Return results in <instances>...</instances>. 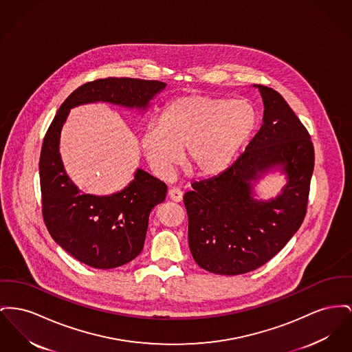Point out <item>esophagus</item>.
I'll return each instance as SVG.
<instances>
[{
  "label": "esophagus",
  "mask_w": 352,
  "mask_h": 352,
  "mask_svg": "<svg viewBox=\"0 0 352 352\" xmlns=\"http://www.w3.org/2000/svg\"><path fill=\"white\" fill-rule=\"evenodd\" d=\"M168 197H170V199L174 201V202H181L182 198H184V192H182L179 188L173 187V188L168 190Z\"/></svg>",
  "instance_id": "esophagus-1"
}]
</instances>
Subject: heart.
<instances>
[{
	"label": "heart",
	"mask_w": 352,
	"mask_h": 352,
	"mask_svg": "<svg viewBox=\"0 0 352 352\" xmlns=\"http://www.w3.org/2000/svg\"><path fill=\"white\" fill-rule=\"evenodd\" d=\"M256 111L246 101L191 93L168 101L160 121L141 133V147L151 168L168 177L185 146L187 168L212 175L228 167L256 124Z\"/></svg>",
	"instance_id": "b5f03b06"
}]
</instances>
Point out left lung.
<instances>
[{
	"label": "left lung",
	"instance_id": "1",
	"mask_svg": "<svg viewBox=\"0 0 352 352\" xmlns=\"http://www.w3.org/2000/svg\"><path fill=\"white\" fill-rule=\"evenodd\" d=\"M256 87L265 104L259 131L232 165L194 182L184 197L192 258L219 275L246 274L267 263L307 212L315 162L310 134L276 90ZM274 165L283 166L288 185L275 200H254L250 181Z\"/></svg>",
	"mask_w": 352,
	"mask_h": 352
}]
</instances>
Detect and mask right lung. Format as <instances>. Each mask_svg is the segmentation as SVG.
I'll return each mask as SVG.
<instances>
[{
  "label": "right lung",
  "instance_id": "obj_1",
  "mask_svg": "<svg viewBox=\"0 0 352 352\" xmlns=\"http://www.w3.org/2000/svg\"><path fill=\"white\" fill-rule=\"evenodd\" d=\"M165 86L124 77L83 83L65 100L45 134L40 155L43 222L65 251L90 267H120L141 254L148 215L165 201L167 186L138 168L133 182L120 192L107 197L81 192L66 175L60 155L66 117L74 106L98 101L145 109Z\"/></svg>",
  "mask_w": 352,
  "mask_h": 352
}]
</instances>
